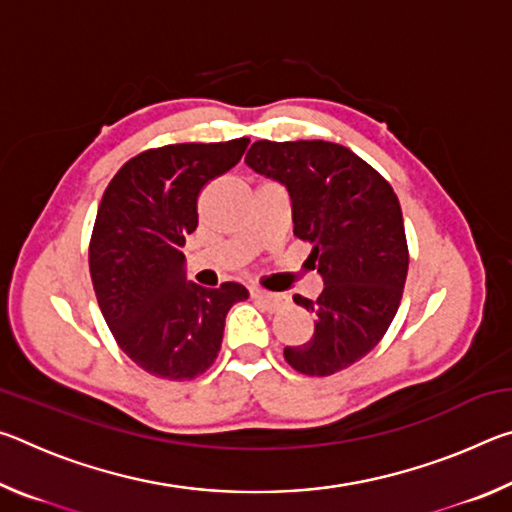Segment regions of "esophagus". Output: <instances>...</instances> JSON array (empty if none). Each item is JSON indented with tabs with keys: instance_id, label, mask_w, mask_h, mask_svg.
<instances>
[{
	"instance_id": "1",
	"label": "esophagus",
	"mask_w": 512,
	"mask_h": 512,
	"mask_svg": "<svg viewBox=\"0 0 512 512\" xmlns=\"http://www.w3.org/2000/svg\"><path fill=\"white\" fill-rule=\"evenodd\" d=\"M250 296L257 302H262L268 309H277L284 302V296H280V293H268L264 289H250Z\"/></svg>"
}]
</instances>
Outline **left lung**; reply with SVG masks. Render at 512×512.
I'll return each mask as SVG.
<instances>
[{"label":"left lung","mask_w":512,"mask_h":512,"mask_svg":"<svg viewBox=\"0 0 512 512\" xmlns=\"http://www.w3.org/2000/svg\"><path fill=\"white\" fill-rule=\"evenodd\" d=\"M246 164L287 189L293 232L311 241L325 289L293 296L316 314L314 336L284 359L302 375L327 377L375 348L400 307L409 248L393 187L341 144L259 140Z\"/></svg>","instance_id":"obj_1"}]
</instances>
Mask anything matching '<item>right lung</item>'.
I'll use <instances>...</instances> for the list:
<instances>
[{"label": "right lung", "mask_w": 512, "mask_h": 512, "mask_svg": "<svg viewBox=\"0 0 512 512\" xmlns=\"http://www.w3.org/2000/svg\"><path fill=\"white\" fill-rule=\"evenodd\" d=\"M246 146L241 137L144 151L101 198L90 241L94 293L119 348L155 377L185 381L210 368L225 316L248 298L239 282H189L183 255L198 225V194L235 167Z\"/></svg>", "instance_id": "1"}]
</instances>
